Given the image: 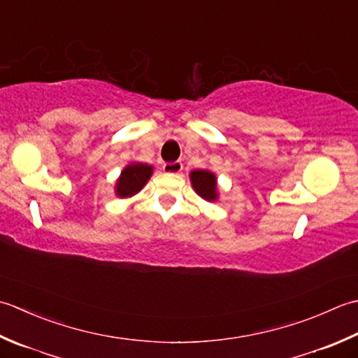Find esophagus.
Segmentation results:
<instances>
[{"label":"esophagus","instance_id":"esophagus-1","mask_svg":"<svg viewBox=\"0 0 358 358\" xmlns=\"http://www.w3.org/2000/svg\"><path fill=\"white\" fill-rule=\"evenodd\" d=\"M162 170L164 173H169V174H176L182 171V162L180 160H176V162H165L162 165Z\"/></svg>","mask_w":358,"mask_h":358}]
</instances>
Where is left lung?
<instances>
[{
  "label": "left lung",
  "instance_id": "obj_1",
  "mask_svg": "<svg viewBox=\"0 0 358 358\" xmlns=\"http://www.w3.org/2000/svg\"><path fill=\"white\" fill-rule=\"evenodd\" d=\"M189 179H192V184L201 198L207 201H215L216 199V178L213 173L207 170H196L189 174Z\"/></svg>",
  "mask_w": 358,
  "mask_h": 358
}]
</instances>
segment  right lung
I'll return each mask as SVG.
<instances>
[{
    "mask_svg": "<svg viewBox=\"0 0 358 358\" xmlns=\"http://www.w3.org/2000/svg\"><path fill=\"white\" fill-rule=\"evenodd\" d=\"M152 173L150 165L145 164H131L125 170L122 171V176L117 180V194L122 198H128L137 192H141L142 187L147 184Z\"/></svg>",
    "mask_w": 358,
    "mask_h": 358,
    "instance_id": "1",
    "label": "right lung"
}]
</instances>
